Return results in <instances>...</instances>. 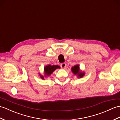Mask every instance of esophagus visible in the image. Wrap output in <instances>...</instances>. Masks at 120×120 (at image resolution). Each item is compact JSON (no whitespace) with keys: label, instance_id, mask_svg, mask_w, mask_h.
Instances as JSON below:
<instances>
[{"label":"esophagus","instance_id":"34e87169","mask_svg":"<svg viewBox=\"0 0 120 120\" xmlns=\"http://www.w3.org/2000/svg\"><path fill=\"white\" fill-rule=\"evenodd\" d=\"M61 67L62 68H65V67H66V64L65 63H61Z\"/></svg>","mask_w":120,"mask_h":120}]
</instances>
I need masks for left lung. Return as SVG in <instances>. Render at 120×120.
Instances as JSON below:
<instances>
[{
    "instance_id": "left-lung-1",
    "label": "left lung",
    "mask_w": 120,
    "mask_h": 120,
    "mask_svg": "<svg viewBox=\"0 0 120 120\" xmlns=\"http://www.w3.org/2000/svg\"><path fill=\"white\" fill-rule=\"evenodd\" d=\"M71 71H73V73L75 75H78V77H79L80 78H81V77H83V75H84V73L80 72L79 65H75L74 67H73L71 68Z\"/></svg>"
}]
</instances>
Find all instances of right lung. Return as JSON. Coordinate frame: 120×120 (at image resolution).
I'll list each match as a JSON object with an SVG mask.
<instances>
[{
  "instance_id": "obj_1",
  "label": "right lung",
  "mask_w": 120,
  "mask_h": 120,
  "mask_svg": "<svg viewBox=\"0 0 120 120\" xmlns=\"http://www.w3.org/2000/svg\"><path fill=\"white\" fill-rule=\"evenodd\" d=\"M58 68H60V66L58 65H49L46 66L45 68H44V73H45V76H49V75H51L52 72H53L55 69H56ZM41 77L42 79H44V78L41 76Z\"/></svg>"
}]
</instances>
